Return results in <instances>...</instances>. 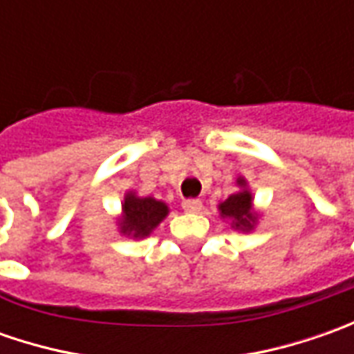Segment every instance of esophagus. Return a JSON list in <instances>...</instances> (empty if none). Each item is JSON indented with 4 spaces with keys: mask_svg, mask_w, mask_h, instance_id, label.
I'll return each instance as SVG.
<instances>
[{
    "mask_svg": "<svg viewBox=\"0 0 354 354\" xmlns=\"http://www.w3.org/2000/svg\"><path fill=\"white\" fill-rule=\"evenodd\" d=\"M183 209L187 212H201L203 211V203L198 198H185Z\"/></svg>",
    "mask_w": 354,
    "mask_h": 354,
    "instance_id": "1",
    "label": "esophagus"
}]
</instances>
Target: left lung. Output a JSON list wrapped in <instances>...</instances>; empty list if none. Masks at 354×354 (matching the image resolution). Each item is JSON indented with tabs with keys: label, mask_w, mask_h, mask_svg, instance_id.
<instances>
[{
	"label": "left lung",
	"mask_w": 354,
	"mask_h": 354,
	"mask_svg": "<svg viewBox=\"0 0 354 354\" xmlns=\"http://www.w3.org/2000/svg\"><path fill=\"white\" fill-rule=\"evenodd\" d=\"M236 187V193L218 203V212L221 218H226L230 223V228L238 232H252L258 225L260 212L254 209V197L248 189V181L244 177H238Z\"/></svg>",
	"instance_id": "1"
}]
</instances>
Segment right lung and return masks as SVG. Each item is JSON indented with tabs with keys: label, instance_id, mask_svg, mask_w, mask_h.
Wrapping results in <instances>:
<instances>
[{
	"label": "right lung",
	"instance_id": "1",
	"mask_svg": "<svg viewBox=\"0 0 354 354\" xmlns=\"http://www.w3.org/2000/svg\"><path fill=\"white\" fill-rule=\"evenodd\" d=\"M167 214V203L156 197H140L136 191H128L122 201V212L118 214V230L124 236L142 240L149 236Z\"/></svg>",
	"mask_w": 354,
	"mask_h": 354
}]
</instances>
